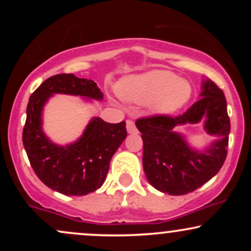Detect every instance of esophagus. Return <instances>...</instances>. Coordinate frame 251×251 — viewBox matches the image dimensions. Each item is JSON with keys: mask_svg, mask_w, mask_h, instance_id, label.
<instances>
[{"mask_svg": "<svg viewBox=\"0 0 251 251\" xmlns=\"http://www.w3.org/2000/svg\"><path fill=\"white\" fill-rule=\"evenodd\" d=\"M126 128H127V132L129 134L135 133V132H137V128H135L134 123L132 122V120H127V122H126Z\"/></svg>", "mask_w": 251, "mask_h": 251, "instance_id": "1", "label": "esophagus"}]
</instances>
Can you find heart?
Returning a JSON list of instances; mask_svg holds the SVG:
<instances>
[{
    "label": "heart",
    "instance_id": "obj_1",
    "mask_svg": "<svg viewBox=\"0 0 251 251\" xmlns=\"http://www.w3.org/2000/svg\"><path fill=\"white\" fill-rule=\"evenodd\" d=\"M118 93L127 101L150 102L153 114L169 116L186 106L192 97V86L172 72L153 70L123 79Z\"/></svg>",
    "mask_w": 251,
    "mask_h": 251
}]
</instances>
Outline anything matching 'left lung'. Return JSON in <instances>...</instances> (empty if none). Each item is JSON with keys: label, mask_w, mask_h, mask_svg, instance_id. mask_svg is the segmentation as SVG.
<instances>
[{"label": "left lung", "mask_w": 251, "mask_h": 251, "mask_svg": "<svg viewBox=\"0 0 251 251\" xmlns=\"http://www.w3.org/2000/svg\"><path fill=\"white\" fill-rule=\"evenodd\" d=\"M200 98L181 116H155L135 123L144 143V172L149 183L164 194L180 196L195 191L211 179L226 160L230 132L226 97L214 81L204 79ZM200 122L216 137L201 150L175 131L179 126Z\"/></svg>", "instance_id": "obj_1"}]
</instances>
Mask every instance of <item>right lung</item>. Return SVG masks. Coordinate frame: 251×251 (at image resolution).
Returning <instances> with one entry per match:
<instances>
[{
  "mask_svg": "<svg viewBox=\"0 0 251 251\" xmlns=\"http://www.w3.org/2000/svg\"><path fill=\"white\" fill-rule=\"evenodd\" d=\"M54 94L81 97L87 102L101 101L103 94L93 80L74 74L48 77L29 98L22 134L31 168L45 185L66 196L88 195L105 181L109 162L127 135L126 123L93 117L75 142L59 145L42 127L43 108Z\"/></svg>",
  "mask_w": 251,
  "mask_h": 251,
  "instance_id": "1",
  "label": "right lung"
}]
</instances>
